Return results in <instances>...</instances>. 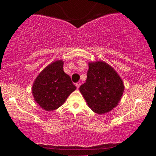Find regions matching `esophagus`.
I'll list each match as a JSON object with an SVG mask.
<instances>
[{
	"mask_svg": "<svg viewBox=\"0 0 156 156\" xmlns=\"http://www.w3.org/2000/svg\"><path fill=\"white\" fill-rule=\"evenodd\" d=\"M80 84H81V83H80V81H78V83H76V87L78 89H79V87H80Z\"/></svg>",
	"mask_w": 156,
	"mask_h": 156,
	"instance_id": "obj_1",
	"label": "esophagus"
}]
</instances>
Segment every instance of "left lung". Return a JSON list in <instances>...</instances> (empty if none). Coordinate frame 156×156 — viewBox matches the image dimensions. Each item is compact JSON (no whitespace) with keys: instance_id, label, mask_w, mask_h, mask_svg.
Returning <instances> with one entry per match:
<instances>
[{"instance_id":"left-lung-1","label":"left lung","mask_w":156,"mask_h":156,"mask_svg":"<svg viewBox=\"0 0 156 156\" xmlns=\"http://www.w3.org/2000/svg\"><path fill=\"white\" fill-rule=\"evenodd\" d=\"M124 83L112 66L103 61L89 62L86 83L80 92L94 112L103 114L115 108L120 101Z\"/></svg>"}]
</instances>
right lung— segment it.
I'll return each instance as SVG.
<instances>
[{
	"label": "right lung",
	"instance_id": "obj_1",
	"mask_svg": "<svg viewBox=\"0 0 156 156\" xmlns=\"http://www.w3.org/2000/svg\"><path fill=\"white\" fill-rule=\"evenodd\" d=\"M63 64L62 60L50 64L39 73L32 87L35 101L48 112L60 107L76 89L70 77L64 72Z\"/></svg>",
	"mask_w": 156,
	"mask_h": 156
}]
</instances>
